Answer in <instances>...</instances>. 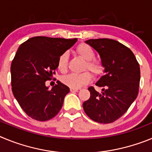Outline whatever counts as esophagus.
I'll return each instance as SVG.
<instances>
[{
	"mask_svg": "<svg viewBox=\"0 0 152 152\" xmlns=\"http://www.w3.org/2000/svg\"><path fill=\"white\" fill-rule=\"evenodd\" d=\"M70 91H72V92H78V91H80V88H70Z\"/></svg>",
	"mask_w": 152,
	"mask_h": 152,
	"instance_id": "1",
	"label": "esophagus"
}]
</instances>
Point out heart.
<instances>
[{"label":"heart","mask_w":152,"mask_h":152,"mask_svg":"<svg viewBox=\"0 0 152 152\" xmlns=\"http://www.w3.org/2000/svg\"><path fill=\"white\" fill-rule=\"evenodd\" d=\"M76 52L80 57L87 61L85 69L91 71L94 75H99L103 72V65L101 62L94 59L95 52L89 45L85 43L80 44L76 48ZM68 52H63L58 57L57 61L58 69L61 72H66L68 68ZM91 75L88 72L81 74H70L61 78L62 82L65 85L72 88H80L88 84L91 80Z\"/></svg>","instance_id":"b5f03b06"}]
</instances>
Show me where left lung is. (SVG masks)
<instances>
[{
	"mask_svg": "<svg viewBox=\"0 0 152 152\" xmlns=\"http://www.w3.org/2000/svg\"><path fill=\"white\" fill-rule=\"evenodd\" d=\"M99 53L105 75L96 81L99 93L90 87L91 96L84 102L85 113L92 120L110 123L121 117L138 96L140 68L128 47L110 39L85 41Z\"/></svg>",
	"mask_w": 152,
	"mask_h": 152,
	"instance_id": "left-lung-1",
	"label": "left lung"
}]
</instances>
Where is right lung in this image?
<instances>
[{"instance_id": "add662e5", "label": "right lung", "mask_w": 152, "mask_h": 152, "mask_svg": "<svg viewBox=\"0 0 152 152\" xmlns=\"http://www.w3.org/2000/svg\"><path fill=\"white\" fill-rule=\"evenodd\" d=\"M77 41V39L36 36L18 48L10 68L12 91L29 117L46 121L61 109L69 88L58 80V84L49 90L45 81L56 74L58 57Z\"/></svg>"}]
</instances>
